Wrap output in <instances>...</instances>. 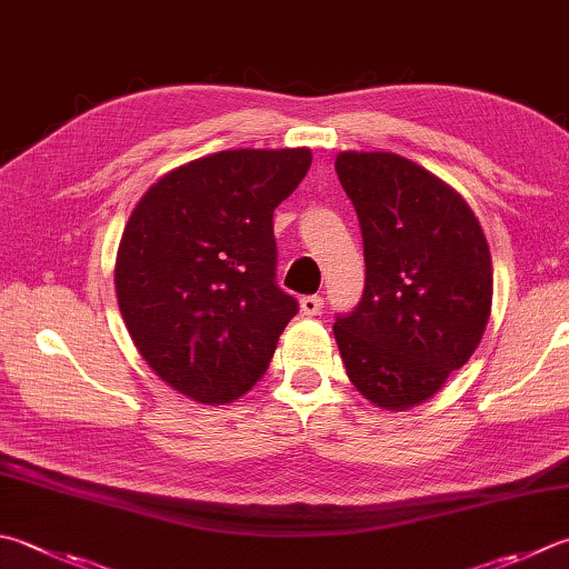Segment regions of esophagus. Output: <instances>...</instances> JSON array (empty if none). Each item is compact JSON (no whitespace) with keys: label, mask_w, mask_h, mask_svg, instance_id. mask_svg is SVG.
<instances>
[{"label":"esophagus","mask_w":569,"mask_h":569,"mask_svg":"<svg viewBox=\"0 0 569 569\" xmlns=\"http://www.w3.org/2000/svg\"><path fill=\"white\" fill-rule=\"evenodd\" d=\"M299 307H302V312L307 317H317V315H321V309H325V299H321L319 295H307L299 299Z\"/></svg>","instance_id":"1"}]
</instances>
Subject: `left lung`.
Wrapping results in <instances>:
<instances>
[{
    "instance_id": "1",
    "label": "left lung",
    "mask_w": 569,
    "mask_h": 569,
    "mask_svg": "<svg viewBox=\"0 0 569 569\" xmlns=\"http://www.w3.org/2000/svg\"><path fill=\"white\" fill-rule=\"evenodd\" d=\"M335 168L367 262L359 307L335 325L341 361L363 399L411 409L441 391L483 339L488 240L468 202L409 158L345 151Z\"/></svg>"
}]
</instances>
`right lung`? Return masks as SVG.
<instances>
[{"mask_svg": "<svg viewBox=\"0 0 569 569\" xmlns=\"http://www.w3.org/2000/svg\"><path fill=\"white\" fill-rule=\"evenodd\" d=\"M312 151H220L146 190L116 254V297L136 349L200 403L248 393L270 367L297 299L274 282V208Z\"/></svg>", "mask_w": 569, "mask_h": 569, "instance_id": "add662e5", "label": "right lung"}]
</instances>
